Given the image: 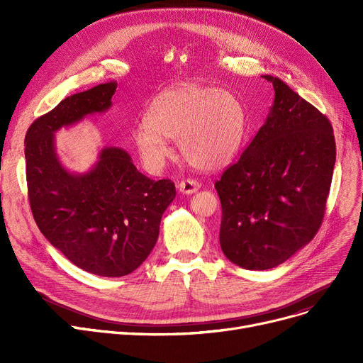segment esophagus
I'll list each match as a JSON object with an SVG mask.
<instances>
[{"mask_svg": "<svg viewBox=\"0 0 363 363\" xmlns=\"http://www.w3.org/2000/svg\"><path fill=\"white\" fill-rule=\"evenodd\" d=\"M200 188V184L194 179H185L178 184V189L182 194H193Z\"/></svg>", "mask_w": 363, "mask_h": 363, "instance_id": "34e87169", "label": "esophagus"}]
</instances>
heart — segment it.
Segmentation results:
<instances>
[{
	"mask_svg": "<svg viewBox=\"0 0 363 363\" xmlns=\"http://www.w3.org/2000/svg\"><path fill=\"white\" fill-rule=\"evenodd\" d=\"M244 110L235 95L203 84L164 89L151 101L145 123L132 133L145 167L157 172L169 157L167 141L178 140L182 159L200 170H215L237 155Z\"/></svg>",
	"mask_w": 363,
	"mask_h": 363,
	"instance_id": "b5f03b06",
	"label": "heart"
}]
</instances>
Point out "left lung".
I'll list each match as a JSON object with an SVG mask.
<instances>
[{
    "mask_svg": "<svg viewBox=\"0 0 363 363\" xmlns=\"http://www.w3.org/2000/svg\"><path fill=\"white\" fill-rule=\"evenodd\" d=\"M263 78L275 89L268 118L215 182L222 252L250 271L275 268L311 242L325 213L335 164L327 116L279 78Z\"/></svg>",
    "mask_w": 363,
    "mask_h": 363,
    "instance_id": "obj_1",
    "label": "left lung"
}]
</instances>
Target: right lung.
Wrapping results in <instances>:
<instances>
[{"label": "right lung", "mask_w": 363, "mask_h": 363, "mask_svg": "<svg viewBox=\"0 0 363 363\" xmlns=\"http://www.w3.org/2000/svg\"><path fill=\"white\" fill-rule=\"evenodd\" d=\"M116 88L113 81L70 95L38 118L25 138L28 193L38 228L73 264L100 277H123L138 268L177 196L174 182L147 178L119 147H104L85 174L60 163L54 133L107 111Z\"/></svg>", "instance_id": "right-lung-1"}]
</instances>
